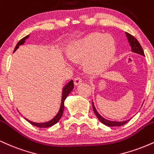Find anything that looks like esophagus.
<instances>
[{
	"instance_id": "obj_1",
	"label": "esophagus",
	"mask_w": 154,
	"mask_h": 154,
	"mask_svg": "<svg viewBox=\"0 0 154 154\" xmlns=\"http://www.w3.org/2000/svg\"><path fill=\"white\" fill-rule=\"evenodd\" d=\"M81 82H82V79L80 77H75V79H74V83H75V85H79Z\"/></svg>"
}]
</instances>
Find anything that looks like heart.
Listing matches in <instances>:
<instances>
[{
  "label": "heart",
  "mask_w": 154,
  "mask_h": 154,
  "mask_svg": "<svg viewBox=\"0 0 154 154\" xmlns=\"http://www.w3.org/2000/svg\"><path fill=\"white\" fill-rule=\"evenodd\" d=\"M116 45L109 34L94 32L73 43L69 55L74 60H84V68L90 73H100L109 66Z\"/></svg>",
  "instance_id": "obj_1"
}]
</instances>
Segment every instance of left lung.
Returning a JSON list of instances; mask_svg holds the SVG:
<instances>
[{"instance_id": "obj_1", "label": "left lung", "mask_w": 154, "mask_h": 154, "mask_svg": "<svg viewBox=\"0 0 154 154\" xmlns=\"http://www.w3.org/2000/svg\"><path fill=\"white\" fill-rule=\"evenodd\" d=\"M126 36H127L128 42H129L130 45L131 47V51L133 52H135V53H138L139 55H141L144 56V52L143 50L141 45H140L139 42L137 40V39L135 37H133V35H131V34L126 32ZM92 106H93V109L94 112L96 116L97 117V118L99 119V120L101 122H102L103 124H104L106 126H109V127H116V126H122L123 125L126 124L128 122H129V120H125V121H122V122H115V121H110L108 120H106L105 118L101 116L98 113V112L96 109L94 105V102H92Z\"/></svg>"}]
</instances>
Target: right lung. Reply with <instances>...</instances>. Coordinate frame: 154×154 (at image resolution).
<instances>
[{
	"mask_svg": "<svg viewBox=\"0 0 154 154\" xmlns=\"http://www.w3.org/2000/svg\"><path fill=\"white\" fill-rule=\"evenodd\" d=\"M29 37V35H27V36H26V37L22 38V39H21V40H20L19 42L17 43V45H16V48L14 50V52H15L18 48H19V47L20 46V45H22L23 43L25 42V40H26V39H28ZM73 87H74V85H73V80L70 81L69 82H68V84H67L66 86H64V88H63V89L62 101H61L60 108V110H59L58 113L57 114V115H56V116L54 117L53 119H52L51 120L49 121V122H47L38 123V122H32V121L27 120V119H26V120L28 121L30 124L33 125L34 126H36V127H38V128H49V127H51V126H52V125H54L56 124L57 122H58L60 119L61 117H62V115L63 114V110H64V107H65L64 102H65V100H66V99L67 98V97L69 95V94L71 92L72 90H73Z\"/></svg>",
	"mask_w": 154,
	"mask_h": 154,
	"instance_id": "1",
	"label": "right lung"
}]
</instances>
